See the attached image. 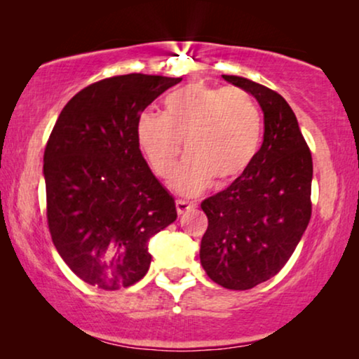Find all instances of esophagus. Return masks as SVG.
Returning <instances> with one entry per match:
<instances>
[{"label": "esophagus", "instance_id": "34e87169", "mask_svg": "<svg viewBox=\"0 0 359 359\" xmlns=\"http://www.w3.org/2000/svg\"><path fill=\"white\" fill-rule=\"evenodd\" d=\"M194 208H196V204L188 203V201H176V210H178L180 215L188 212V210H193Z\"/></svg>", "mask_w": 359, "mask_h": 359}]
</instances>
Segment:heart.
Returning a JSON list of instances; mask_svg holds the SVG:
<instances>
[{"mask_svg": "<svg viewBox=\"0 0 359 359\" xmlns=\"http://www.w3.org/2000/svg\"><path fill=\"white\" fill-rule=\"evenodd\" d=\"M137 140L151 170L170 178L181 196L203 194L242 178L262 144V116L252 96L240 88L188 85L166 97L165 114L144 112L137 119Z\"/></svg>", "mask_w": 359, "mask_h": 359, "instance_id": "1", "label": "heart"}]
</instances>
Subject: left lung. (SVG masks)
Masks as SVG:
<instances>
[{
    "label": "left lung",
    "mask_w": 359,
    "mask_h": 359,
    "mask_svg": "<svg viewBox=\"0 0 359 359\" xmlns=\"http://www.w3.org/2000/svg\"><path fill=\"white\" fill-rule=\"evenodd\" d=\"M222 78L258 101L264 134L247 173L201 204L209 225L199 258L214 283L245 291L281 271L301 242L312 212L313 168L296 114L281 95L247 78Z\"/></svg>",
    "instance_id": "obj_1"
}]
</instances>
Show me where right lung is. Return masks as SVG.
<instances>
[{
  "mask_svg": "<svg viewBox=\"0 0 359 359\" xmlns=\"http://www.w3.org/2000/svg\"><path fill=\"white\" fill-rule=\"evenodd\" d=\"M181 78L112 76L76 93L43 154L47 220L58 255L104 291L139 283L149 242L175 222V199L142 156L137 119Z\"/></svg>",
  "mask_w": 359,
  "mask_h": 359,
  "instance_id": "right-lung-1",
  "label": "right lung"
}]
</instances>
